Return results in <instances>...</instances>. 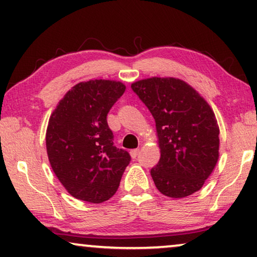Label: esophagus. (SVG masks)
Wrapping results in <instances>:
<instances>
[{
  "instance_id": "34e87169",
  "label": "esophagus",
  "mask_w": 257,
  "mask_h": 257,
  "mask_svg": "<svg viewBox=\"0 0 257 257\" xmlns=\"http://www.w3.org/2000/svg\"><path fill=\"white\" fill-rule=\"evenodd\" d=\"M139 153H140L139 149H133V150H130V156H132L133 158H136L137 155H139Z\"/></svg>"
}]
</instances>
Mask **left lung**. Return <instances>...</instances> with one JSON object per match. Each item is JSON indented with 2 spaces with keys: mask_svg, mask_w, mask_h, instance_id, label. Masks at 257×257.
Masks as SVG:
<instances>
[{
  "mask_svg": "<svg viewBox=\"0 0 257 257\" xmlns=\"http://www.w3.org/2000/svg\"><path fill=\"white\" fill-rule=\"evenodd\" d=\"M132 89L156 122L161 158L150 173L158 191L170 198L199 191L219 158V127L211 107L175 78L144 79Z\"/></svg>",
  "mask_w": 257,
  "mask_h": 257,
  "instance_id": "8db88e82",
  "label": "left lung"
}]
</instances>
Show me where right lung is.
Masks as SVG:
<instances>
[{"label":"right lung","instance_id":"1","mask_svg":"<svg viewBox=\"0 0 257 257\" xmlns=\"http://www.w3.org/2000/svg\"><path fill=\"white\" fill-rule=\"evenodd\" d=\"M125 91L122 82H79L65 94L50 117L46 150L51 168L67 192L93 204L115 194L128 151L114 146L107 114Z\"/></svg>","mask_w":257,"mask_h":257}]
</instances>
